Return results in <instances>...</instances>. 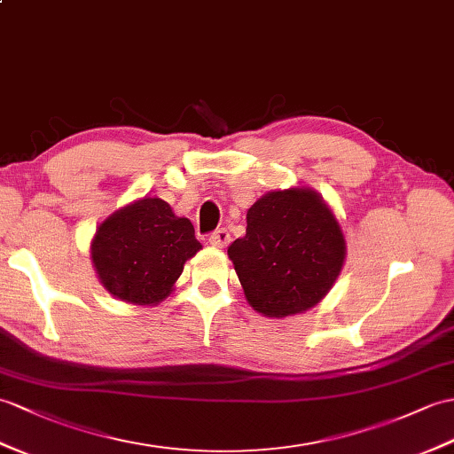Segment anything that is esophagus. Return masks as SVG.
<instances>
[{
  "label": "esophagus",
  "mask_w": 454,
  "mask_h": 454,
  "mask_svg": "<svg viewBox=\"0 0 454 454\" xmlns=\"http://www.w3.org/2000/svg\"><path fill=\"white\" fill-rule=\"evenodd\" d=\"M228 241H230V234H228L226 228H218L208 236V244L215 246V247H224Z\"/></svg>",
  "instance_id": "34e87169"
}]
</instances>
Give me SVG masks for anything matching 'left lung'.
Masks as SVG:
<instances>
[{"label":"left lung","instance_id":"left-lung-1","mask_svg":"<svg viewBox=\"0 0 454 454\" xmlns=\"http://www.w3.org/2000/svg\"><path fill=\"white\" fill-rule=\"evenodd\" d=\"M339 223L311 189L270 192L247 210L246 236L228 247L246 298L269 317L313 308L344 262Z\"/></svg>","mask_w":454,"mask_h":454}]
</instances>
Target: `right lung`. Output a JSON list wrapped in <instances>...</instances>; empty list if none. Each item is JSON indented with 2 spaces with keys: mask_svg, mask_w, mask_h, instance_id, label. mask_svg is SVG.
Wrapping results in <instances>:
<instances>
[{
  "mask_svg": "<svg viewBox=\"0 0 454 454\" xmlns=\"http://www.w3.org/2000/svg\"><path fill=\"white\" fill-rule=\"evenodd\" d=\"M201 249L193 224L162 199L145 197L114 213L97 230L92 262L110 294L149 305L164 300L185 261Z\"/></svg>",
  "mask_w": 454,
  "mask_h": 454,
  "instance_id": "1",
  "label": "right lung"
}]
</instances>
